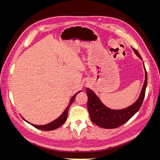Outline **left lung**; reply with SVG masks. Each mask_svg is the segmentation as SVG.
<instances>
[{"label": "left lung", "mask_w": 160, "mask_h": 160, "mask_svg": "<svg viewBox=\"0 0 160 160\" xmlns=\"http://www.w3.org/2000/svg\"><path fill=\"white\" fill-rule=\"evenodd\" d=\"M132 49L135 55L143 61L138 51L134 48H132ZM143 65L145 71V81L142 91L137 101L126 108L122 109H109L101 102L100 99L93 91L89 88L86 89L87 95L88 97V109L92 122L100 128L114 129L128 122L138 112L142 105L148 83V74L143 62Z\"/></svg>", "instance_id": "1"}]
</instances>
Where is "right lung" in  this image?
Segmentation results:
<instances>
[{
    "label": "right lung",
    "mask_w": 160,
    "mask_h": 160,
    "mask_svg": "<svg viewBox=\"0 0 160 160\" xmlns=\"http://www.w3.org/2000/svg\"><path fill=\"white\" fill-rule=\"evenodd\" d=\"M80 92H81V91H79V92H77L76 94H75L72 97L71 99L69 101V105H67V107L66 108L65 111H63V112H62V113L59 116V117L58 118H57L56 119H55L54 121H52V122H51L49 123H47V124H45V125H35V124L30 123L29 122H27L26 119H24L22 117V118L24 120H25V122H27V123L32 125L33 127H35V128H37L38 129H41V130H43V131H51V130H54V129H56L57 128H59V127H61V125L65 122V121L67 120V115H68V111H69L70 106L71 105V104L72 103H73V101H74V100L75 99V97L77 95V93H80Z\"/></svg>",
    "instance_id": "right-lung-1"
}]
</instances>
